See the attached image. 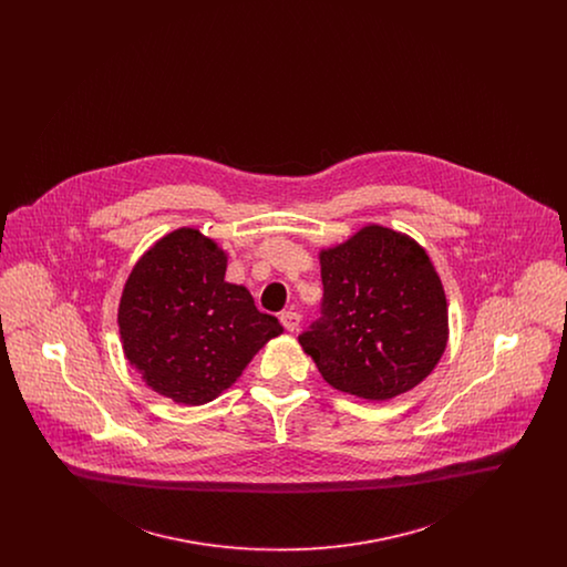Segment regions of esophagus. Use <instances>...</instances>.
<instances>
[{"label":"esophagus","instance_id":"34e87169","mask_svg":"<svg viewBox=\"0 0 567 567\" xmlns=\"http://www.w3.org/2000/svg\"><path fill=\"white\" fill-rule=\"evenodd\" d=\"M280 323L285 324V329L287 331H297L299 329V323H301V317L297 315V312H293V310H287V312H282L280 315Z\"/></svg>","mask_w":567,"mask_h":567}]
</instances>
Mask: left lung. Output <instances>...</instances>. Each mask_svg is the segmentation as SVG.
<instances>
[{
  "label": "left lung",
  "mask_w": 567,
  "mask_h": 567,
  "mask_svg": "<svg viewBox=\"0 0 567 567\" xmlns=\"http://www.w3.org/2000/svg\"><path fill=\"white\" fill-rule=\"evenodd\" d=\"M319 259L323 317L299 344L321 377L372 402L430 377L449 342V303L425 248L372 223Z\"/></svg>",
  "instance_id": "8db88e82"
}]
</instances>
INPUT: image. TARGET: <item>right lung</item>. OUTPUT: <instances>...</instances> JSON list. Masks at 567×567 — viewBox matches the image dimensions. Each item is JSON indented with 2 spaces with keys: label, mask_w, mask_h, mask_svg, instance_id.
<instances>
[{
  "label": "right lung",
  "mask_w": 567,
  "mask_h": 567,
  "mask_svg": "<svg viewBox=\"0 0 567 567\" xmlns=\"http://www.w3.org/2000/svg\"><path fill=\"white\" fill-rule=\"evenodd\" d=\"M227 252L199 229L153 244L130 274L118 333L130 365L163 398L202 405L229 389L282 333L243 285L225 280Z\"/></svg>",
  "instance_id": "1"
}]
</instances>
